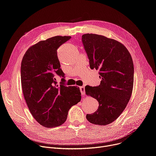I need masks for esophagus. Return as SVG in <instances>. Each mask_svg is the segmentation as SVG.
Here are the masks:
<instances>
[{"label": "esophagus", "mask_w": 156, "mask_h": 156, "mask_svg": "<svg viewBox=\"0 0 156 156\" xmlns=\"http://www.w3.org/2000/svg\"><path fill=\"white\" fill-rule=\"evenodd\" d=\"M80 91L81 93L82 96H84L85 95V90H84V86H80Z\"/></svg>", "instance_id": "esophagus-1"}]
</instances>
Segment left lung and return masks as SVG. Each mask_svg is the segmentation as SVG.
Returning a JSON list of instances; mask_svg holds the SVG:
<instances>
[{"label": "left lung", "mask_w": 156, "mask_h": 156, "mask_svg": "<svg viewBox=\"0 0 156 156\" xmlns=\"http://www.w3.org/2000/svg\"><path fill=\"white\" fill-rule=\"evenodd\" d=\"M84 48L90 60V68L99 70L101 78L98 86H86L87 96L99 102L98 110L87 114L91 123L107 125L123 112L133 91L134 66L131 56L120 42L96 34L82 36Z\"/></svg>", "instance_id": "8db88e82"}]
</instances>
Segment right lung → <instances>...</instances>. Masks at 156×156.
Listing matches in <instances>:
<instances>
[{
    "label": "right lung",
    "instance_id": "right-lung-1",
    "mask_svg": "<svg viewBox=\"0 0 156 156\" xmlns=\"http://www.w3.org/2000/svg\"><path fill=\"white\" fill-rule=\"evenodd\" d=\"M71 36H57L41 41L25 54L21 65V83L31 114L43 126L54 128L66 120L69 109L81 98L80 87L66 86L57 57L58 48ZM62 76L61 84L55 76Z\"/></svg>",
    "mask_w": 156,
    "mask_h": 156
}]
</instances>
